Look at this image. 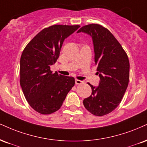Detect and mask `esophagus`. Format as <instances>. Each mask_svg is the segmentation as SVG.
Wrapping results in <instances>:
<instances>
[{"instance_id":"1","label":"esophagus","mask_w":147,"mask_h":147,"mask_svg":"<svg viewBox=\"0 0 147 147\" xmlns=\"http://www.w3.org/2000/svg\"><path fill=\"white\" fill-rule=\"evenodd\" d=\"M83 83V81H81V80H79V79H75V84H82Z\"/></svg>"}]
</instances>
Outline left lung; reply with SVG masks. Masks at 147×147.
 <instances>
[{
	"instance_id": "1",
	"label": "left lung",
	"mask_w": 147,
	"mask_h": 147,
	"mask_svg": "<svg viewBox=\"0 0 147 147\" xmlns=\"http://www.w3.org/2000/svg\"><path fill=\"white\" fill-rule=\"evenodd\" d=\"M83 32L92 39L94 61L100 81L97 87L88 83L92 94L84 100L88 112L102 116L118 107L126 91L129 79V61L121 44L112 33L101 25L91 24L82 26Z\"/></svg>"
}]
</instances>
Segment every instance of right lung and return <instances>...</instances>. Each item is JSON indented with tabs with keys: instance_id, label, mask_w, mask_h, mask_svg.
<instances>
[{
	"instance_id": "add662e5",
	"label": "right lung",
	"mask_w": 147,
	"mask_h": 147,
	"mask_svg": "<svg viewBox=\"0 0 147 147\" xmlns=\"http://www.w3.org/2000/svg\"><path fill=\"white\" fill-rule=\"evenodd\" d=\"M79 25H53L42 30L26 45L20 58V86L26 100L42 114H50L62 105L75 85V79L53 73L51 66L59 56L66 38Z\"/></svg>"
}]
</instances>
